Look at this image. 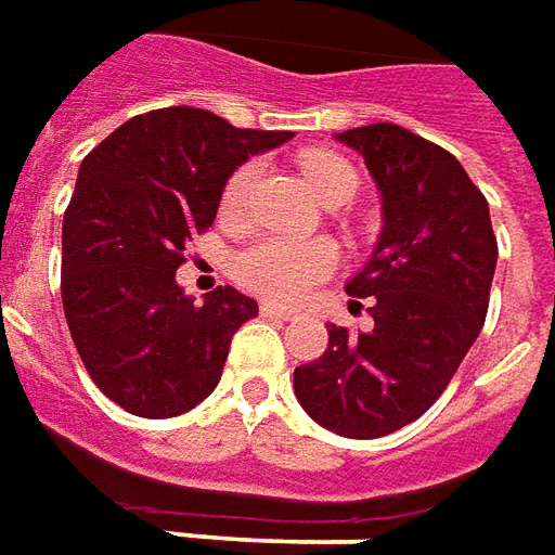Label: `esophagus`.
<instances>
[{
  "label": "esophagus",
  "mask_w": 555,
  "mask_h": 555,
  "mask_svg": "<svg viewBox=\"0 0 555 555\" xmlns=\"http://www.w3.org/2000/svg\"><path fill=\"white\" fill-rule=\"evenodd\" d=\"M259 313H262V317H274V320H293V317H296V310L284 308V305H274V301H262V305H259Z\"/></svg>",
  "instance_id": "1"
}]
</instances>
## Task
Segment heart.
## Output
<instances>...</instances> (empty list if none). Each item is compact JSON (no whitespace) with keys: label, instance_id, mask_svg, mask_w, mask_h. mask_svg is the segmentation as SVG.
Listing matches in <instances>:
<instances>
[{"label":"heart","instance_id":"obj_1","mask_svg":"<svg viewBox=\"0 0 555 555\" xmlns=\"http://www.w3.org/2000/svg\"><path fill=\"white\" fill-rule=\"evenodd\" d=\"M301 172L313 194L325 199L334 191H356L359 176L347 158L332 152H310L301 158ZM259 179V160H247L223 184L221 208L227 218H238L247 206V196ZM337 269V247L325 238H284L262 235L242 247L233 259L235 281L259 296L278 301H296L322 284Z\"/></svg>","mask_w":555,"mask_h":555}]
</instances>
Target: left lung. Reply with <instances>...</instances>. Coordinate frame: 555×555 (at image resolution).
Returning <instances> with one entry per match:
<instances>
[{
  "label": "left lung",
  "instance_id": "8db88e82",
  "mask_svg": "<svg viewBox=\"0 0 555 555\" xmlns=\"http://www.w3.org/2000/svg\"><path fill=\"white\" fill-rule=\"evenodd\" d=\"M383 196V233L347 284L371 298L373 328L328 325L320 359L293 373L298 403L325 430L376 439L436 403L481 334L496 271L490 206L442 145L391 121L337 133Z\"/></svg>",
  "mask_w": 555,
  "mask_h": 555
}]
</instances>
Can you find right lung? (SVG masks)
I'll return each instance as SVG.
<instances>
[{
    "label": "right lung",
    "mask_w": 555,
    "mask_h": 555,
    "mask_svg": "<svg viewBox=\"0 0 555 555\" xmlns=\"http://www.w3.org/2000/svg\"><path fill=\"white\" fill-rule=\"evenodd\" d=\"M289 137L167 107L82 158L62 223V308L92 383L121 410L172 418L215 391L233 334L259 308L233 286L194 305L176 269L191 235L215 223L235 167Z\"/></svg>",
    "instance_id": "obj_1"
}]
</instances>
